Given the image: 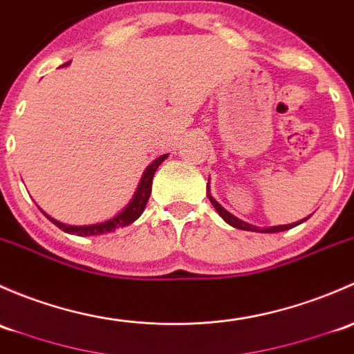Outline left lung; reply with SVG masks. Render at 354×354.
<instances>
[{
	"instance_id": "8db88e82",
	"label": "left lung",
	"mask_w": 354,
	"mask_h": 354,
	"mask_svg": "<svg viewBox=\"0 0 354 354\" xmlns=\"http://www.w3.org/2000/svg\"><path fill=\"white\" fill-rule=\"evenodd\" d=\"M207 198H209V201H211V204H213V206H214V209H216L218 213H220V216L223 218V220L227 221L228 225H232V227L239 228V230H250V232H261V233H276V232L290 230V228L297 227V225L304 223V221L307 220V218H305V220H300V221H297V223H291V225H279V227L257 228V227H254V225H249V223H245V221H242V220H239V218H235V216H233V214L228 213V211L225 209V207L221 206V204H218V201H214V199L211 198V196H207Z\"/></svg>"
}]
</instances>
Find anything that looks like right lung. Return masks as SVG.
<instances>
[{
	"instance_id": "obj_1",
	"label": "right lung",
	"mask_w": 354,
	"mask_h": 354,
	"mask_svg": "<svg viewBox=\"0 0 354 354\" xmlns=\"http://www.w3.org/2000/svg\"><path fill=\"white\" fill-rule=\"evenodd\" d=\"M165 158H167V155H162L160 158H156L147 170H145L143 178H141L140 187H138L133 201L127 204L126 209L121 211V213H119L115 218H112V220L104 221V223H97V225H86V227H71V225H64V223H61V221L54 220V218H50L49 214H46V213L44 214H46V216L49 218V220L53 221L57 228H61L63 232L73 233V235H80V236L102 235V233H109V232L115 230V228L127 227V225H131L133 221H136L138 218L141 216V213H143L145 206H147L148 199H150V194H151L153 176H155L156 169H158V165Z\"/></svg>"
}]
</instances>
